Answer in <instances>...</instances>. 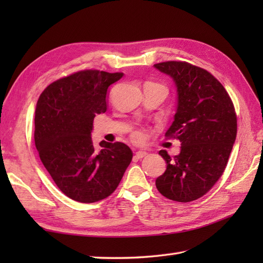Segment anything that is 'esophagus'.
<instances>
[{"instance_id": "obj_1", "label": "esophagus", "mask_w": 263, "mask_h": 263, "mask_svg": "<svg viewBox=\"0 0 263 263\" xmlns=\"http://www.w3.org/2000/svg\"><path fill=\"white\" fill-rule=\"evenodd\" d=\"M147 155H148L147 152H143V150H139V152L136 153V157H137L138 159H141V158H143V157H146Z\"/></svg>"}]
</instances>
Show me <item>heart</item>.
Masks as SVG:
<instances>
[{"instance_id": "obj_1", "label": "heart", "mask_w": 263, "mask_h": 263, "mask_svg": "<svg viewBox=\"0 0 263 263\" xmlns=\"http://www.w3.org/2000/svg\"><path fill=\"white\" fill-rule=\"evenodd\" d=\"M133 139H135L136 141H141L142 139H143L142 133H141V132H136L135 135H133Z\"/></svg>"}]
</instances>
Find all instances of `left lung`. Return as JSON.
Here are the masks:
<instances>
[{"mask_svg": "<svg viewBox=\"0 0 263 263\" xmlns=\"http://www.w3.org/2000/svg\"><path fill=\"white\" fill-rule=\"evenodd\" d=\"M158 71L175 83L177 106L167 138L181 142V152L159 155L166 171L156 180L158 191L173 201L190 202L202 197L224 173L237 132L230 95L208 71L180 61L157 63Z\"/></svg>", "mask_w": 263, "mask_h": 263, "instance_id": "8db88e82", "label": "left lung"}]
</instances>
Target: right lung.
I'll return each mask as SVG.
<instances>
[{
	"instance_id": "1",
	"label": "right lung",
	"mask_w": 263,
	"mask_h": 263,
	"mask_svg": "<svg viewBox=\"0 0 263 263\" xmlns=\"http://www.w3.org/2000/svg\"><path fill=\"white\" fill-rule=\"evenodd\" d=\"M123 73L85 70L51 83L38 98L35 144L43 165L66 197L82 203L107 198L132 160L122 142L92 143L95 116L107 109V89Z\"/></svg>"
}]
</instances>
